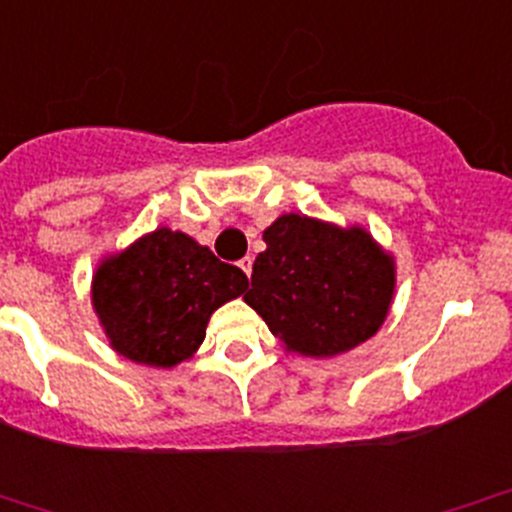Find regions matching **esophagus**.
I'll return each mask as SVG.
<instances>
[{
  "instance_id": "esophagus-1",
  "label": "esophagus",
  "mask_w": 512,
  "mask_h": 512,
  "mask_svg": "<svg viewBox=\"0 0 512 512\" xmlns=\"http://www.w3.org/2000/svg\"><path fill=\"white\" fill-rule=\"evenodd\" d=\"M240 267H242V272H245V275L250 277V275H252V257H250V255L242 257V260H240Z\"/></svg>"
}]
</instances>
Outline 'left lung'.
I'll return each mask as SVG.
<instances>
[{
  "label": "left lung",
  "instance_id": "8db88e82",
  "mask_svg": "<svg viewBox=\"0 0 512 512\" xmlns=\"http://www.w3.org/2000/svg\"><path fill=\"white\" fill-rule=\"evenodd\" d=\"M245 302L287 352L337 356L374 337L389 314L394 257L364 227L289 213L265 230Z\"/></svg>",
  "mask_w": 512,
  "mask_h": 512
}]
</instances>
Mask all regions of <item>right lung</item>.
Wrapping results in <instances>:
<instances>
[{
    "instance_id": "add662e5",
    "label": "right lung",
    "mask_w": 512,
    "mask_h": 512,
    "mask_svg": "<svg viewBox=\"0 0 512 512\" xmlns=\"http://www.w3.org/2000/svg\"><path fill=\"white\" fill-rule=\"evenodd\" d=\"M247 289V275L168 227L148 232L98 265L91 299L108 342L136 364L190 359L210 314Z\"/></svg>"
}]
</instances>
